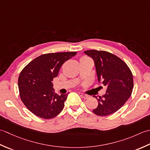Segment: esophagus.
Here are the masks:
<instances>
[{"label":"esophagus","instance_id":"obj_1","mask_svg":"<svg viewBox=\"0 0 150 150\" xmlns=\"http://www.w3.org/2000/svg\"><path fill=\"white\" fill-rule=\"evenodd\" d=\"M79 94L80 95V96L82 98H84V99H87L88 98V96L87 95H85V94L81 93H79Z\"/></svg>","mask_w":150,"mask_h":150}]
</instances>
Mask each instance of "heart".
Instances as JSON below:
<instances>
[{"label": "heart", "instance_id": "obj_1", "mask_svg": "<svg viewBox=\"0 0 150 150\" xmlns=\"http://www.w3.org/2000/svg\"><path fill=\"white\" fill-rule=\"evenodd\" d=\"M88 59V57H82L81 59H80V60H83V59Z\"/></svg>", "mask_w": 150, "mask_h": 150}]
</instances>
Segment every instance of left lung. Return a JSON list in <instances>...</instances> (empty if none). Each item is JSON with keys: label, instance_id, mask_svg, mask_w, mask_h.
I'll use <instances>...</instances> for the list:
<instances>
[{"label": "left lung", "instance_id": "8db88e82", "mask_svg": "<svg viewBox=\"0 0 150 150\" xmlns=\"http://www.w3.org/2000/svg\"><path fill=\"white\" fill-rule=\"evenodd\" d=\"M84 53L93 58L99 83L107 87L102 96L96 98L98 105L94 114L108 116L120 109L129 99L133 88V78L127 64L120 58L108 52L90 50Z\"/></svg>", "mask_w": 150, "mask_h": 150}]
</instances>
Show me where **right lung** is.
<instances>
[{
    "mask_svg": "<svg viewBox=\"0 0 150 150\" xmlns=\"http://www.w3.org/2000/svg\"><path fill=\"white\" fill-rule=\"evenodd\" d=\"M76 52L42 54L30 62L18 79L21 99L27 109L38 117L50 119L62 111L68 93H55L52 81L66 61Z\"/></svg>",
    "mask_w": 150,
    "mask_h": 150,
    "instance_id": "right-lung-1",
    "label": "right lung"
}]
</instances>
